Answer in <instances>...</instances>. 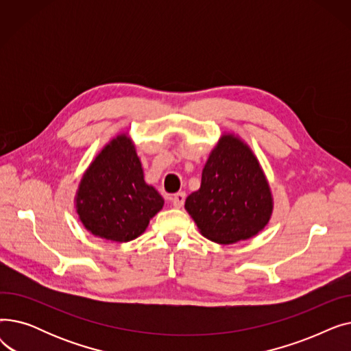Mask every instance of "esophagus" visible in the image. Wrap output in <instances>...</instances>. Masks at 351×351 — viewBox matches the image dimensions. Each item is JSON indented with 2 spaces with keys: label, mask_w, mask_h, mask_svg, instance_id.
Wrapping results in <instances>:
<instances>
[{
  "label": "esophagus",
  "mask_w": 351,
  "mask_h": 351,
  "mask_svg": "<svg viewBox=\"0 0 351 351\" xmlns=\"http://www.w3.org/2000/svg\"><path fill=\"white\" fill-rule=\"evenodd\" d=\"M185 199H186V193L185 192H179V193L173 195V197H172L173 208H182L183 204H185Z\"/></svg>",
  "instance_id": "1"
}]
</instances>
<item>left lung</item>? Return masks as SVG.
<instances>
[{"label":"left lung","mask_w":351,"mask_h":351,"mask_svg":"<svg viewBox=\"0 0 351 351\" xmlns=\"http://www.w3.org/2000/svg\"><path fill=\"white\" fill-rule=\"evenodd\" d=\"M185 209L200 233L220 245L246 241L267 225L273 210L270 188L246 143L222 136L202 172L200 189L186 197Z\"/></svg>","instance_id":"8db88e82"}]
</instances>
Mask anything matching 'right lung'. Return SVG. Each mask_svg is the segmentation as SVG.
<instances>
[{
  "mask_svg": "<svg viewBox=\"0 0 351 351\" xmlns=\"http://www.w3.org/2000/svg\"><path fill=\"white\" fill-rule=\"evenodd\" d=\"M75 199L86 230L119 243L141 236L163 206L158 191L146 185L135 146L125 134L110 141L90 163Z\"/></svg>",
  "mask_w": 351,
  "mask_h": 351,
  "instance_id": "obj_1",
  "label": "right lung"
}]
</instances>
